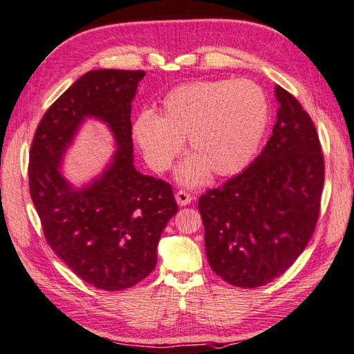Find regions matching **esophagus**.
Here are the masks:
<instances>
[{"instance_id":"34e87169","label":"esophagus","mask_w":354,"mask_h":354,"mask_svg":"<svg viewBox=\"0 0 354 354\" xmlns=\"http://www.w3.org/2000/svg\"><path fill=\"white\" fill-rule=\"evenodd\" d=\"M176 201L180 207H187V205H189L191 201H193V197H191V194L187 193V191H177Z\"/></svg>"}]
</instances>
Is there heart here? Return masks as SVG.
I'll return each instance as SVG.
<instances>
[{
  "mask_svg": "<svg viewBox=\"0 0 354 354\" xmlns=\"http://www.w3.org/2000/svg\"><path fill=\"white\" fill-rule=\"evenodd\" d=\"M269 115L268 96L252 80L193 82L167 93L160 115L136 116L132 136L157 172L169 169L188 138L193 153L177 167L176 178L197 187L212 171L219 177L243 171L261 145Z\"/></svg>",
  "mask_w": 354,
  "mask_h": 354,
  "instance_id": "obj_1",
  "label": "heart"
}]
</instances>
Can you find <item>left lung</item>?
Segmentation results:
<instances>
[{
	"instance_id": "obj_1",
	"label": "left lung",
	"mask_w": 354,
	"mask_h": 354,
	"mask_svg": "<svg viewBox=\"0 0 354 354\" xmlns=\"http://www.w3.org/2000/svg\"><path fill=\"white\" fill-rule=\"evenodd\" d=\"M277 122L261 153L227 183L201 196L205 252L216 275L258 288L283 275L311 239L325 165L317 132L280 85Z\"/></svg>"
}]
</instances>
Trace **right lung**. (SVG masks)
Listing matches in <instances>:
<instances>
[{"mask_svg":"<svg viewBox=\"0 0 354 354\" xmlns=\"http://www.w3.org/2000/svg\"><path fill=\"white\" fill-rule=\"evenodd\" d=\"M145 71L93 70L43 116L29 155V191L48 244L85 283L122 290L155 269L158 243L177 213L166 182L135 169L132 101ZM86 119L106 124L115 152L80 187L63 176V158Z\"/></svg>","mask_w":354,"mask_h":354,"instance_id":"add662e5","label":"right lung"}]
</instances>
